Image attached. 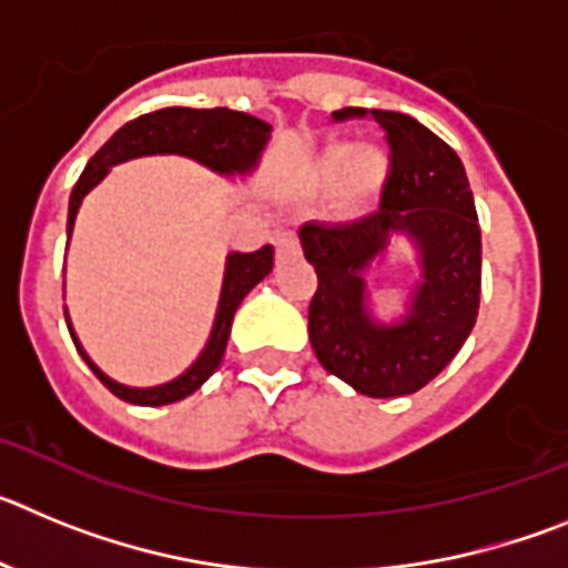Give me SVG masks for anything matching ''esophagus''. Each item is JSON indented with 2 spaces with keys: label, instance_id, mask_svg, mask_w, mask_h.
Returning a JSON list of instances; mask_svg holds the SVG:
<instances>
[{
  "label": "esophagus",
  "instance_id": "esophagus-1",
  "mask_svg": "<svg viewBox=\"0 0 568 568\" xmlns=\"http://www.w3.org/2000/svg\"><path fill=\"white\" fill-rule=\"evenodd\" d=\"M301 255V244H298V235L293 230H284V233L275 235V258L278 261H290V258H298Z\"/></svg>",
  "mask_w": 568,
  "mask_h": 568
}]
</instances>
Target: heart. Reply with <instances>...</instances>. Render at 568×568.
<instances>
[{"label": "heart", "mask_w": 568, "mask_h": 568, "mask_svg": "<svg viewBox=\"0 0 568 568\" xmlns=\"http://www.w3.org/2000/svg\"><path fill=\"white\" fill-rule=\"evenodd\" d=\"M315 175L327 187L341 184V204L346 213H364L378 202L389 175V159L378 148L358 150L346 142H333L318 155Z\"/></svg>", "instance_id": "obj_1"}]
</instances>
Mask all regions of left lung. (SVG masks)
<instances>
[{
    "mask_svg": "<svg viewBox=\"0 0 568 568\" xmlns=\"http://www.w3.org/2000/svg\"><path fill=\"white\" fill-rule=\"evenodd\" d=\"M369 115L386 133L389 175L381 207L349 224L307 222L298 230L318 290L310 301V341L321 366L369 398L418 393L469 338L480 304V224L464 164L444 139L395 110H335ZM393 234L419 247L422 278L410 310L381 325L365 310L363 273Z\"/></svg>",
    "mask_w": 568,
    "mask_h": 568,
    "instance_id": "obj_1",
    "label": "left lung"
}]
</instances>
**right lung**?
Instances as JSON below:
<instances>
[{"instance_id":"obj_1","label":"right lung","mask_w":568,"mask_h":568,"mask_svg":"<svg viewBox=\"0 0 568 568\" xmlns=\"http://www.w3.org/2000/svg\"><path fill=\"white\" fill-rule=\"evenodd\" d=\"M270 124L255 119L250 113H239V110L227 108H213V110H195V108H164L155 113H144L133 122L124 124L122 130H115L110 135V142L97 150V155L90 159L84 173L79 175L77 187L70 193V210H68V239L73 233V222H77L79 204L84 195L102 182L108 170L113 164H122L135 155H153V153H179L190 155L195 162H202L204 168L215 170L222 175H244L258 164V155L270 139ZM273 247H261L255 253H230L227 255V270H224V284H222V301H219V313H215L213 333H210L204 353L195 358L187 373L179 375L175 381L162 386H148V389H135V386L115 384L113 378L99 369L82 344L77 341V333L70 327V338L77 344L79 355L84 364L93 369L99 381L108 386L115 398L128 400V404L139 406H164L175 404V400L193 395L210 375L219 369L227 349L230 327H233V315L244 295L258 284L261 278H267L273 270Z\"/></svg>"}]
</instances>
